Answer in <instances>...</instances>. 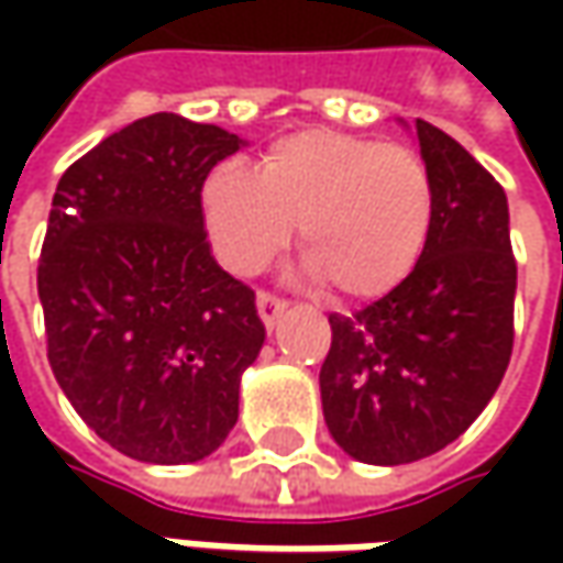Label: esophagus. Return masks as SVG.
<instances>
[{
  "instance_id": "esophagus-1",
  "label": "esophagus",
  "mask_w": 563,
  "mask_h": 563,
  "mask_svg": "<svg viewBox=\"0 0 563 563\" xmlns=\"http://www.w3.org/2000/svg\"><path fill=\"white\" fill-rule=\"evenodd\" d=\"M256 310H260V319H263V325L266 329H275V322L285 316L288 310V300H282V297H275L269 291H260L256 294Z\"/></svg>"
}]
</instances>
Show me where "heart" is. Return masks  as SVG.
I'll list each match as a JSON object with an SVG mask.
<instances>
[{
	"instance_id": "obj_1",
	"label": "heart",
	"mask_w": 563,
	"mask_h": 563,
	"mask_svg": "<svg viewBox=\"0 0 563 563\" xmlns=\"http://www.w3.org/2000/svg\"><path fill=\"white\" fill-rule=\"evenodd\" d=\"M200 200L228 269L247 275L269 263L297 222L300 272L347 300L395 291L432 225V185L417 153L329 128L275 141L256 172L216 165Z\"/></svg>"
}]
</instances>
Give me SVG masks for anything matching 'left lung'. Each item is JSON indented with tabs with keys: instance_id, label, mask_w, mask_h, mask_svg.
I'll list each match as a JSON object with an SVG mask.
<instances>
[{
	"instance_id": "8db88e82",
	"label": "left lung",
	"mask_w": 563,
	"mask_h": 563,
	"mask_svg": "<svg viewBox=\"0 0 563 563\" xmlns=\"http://www.w3.org/2000/svg\"><path fill=\"white\" fill-rule=\"evenodd\" d=\"M432 225L413 272L354 316H329L322 417L360 464L422 461L461 439L514 347L508 197L454 137L417 119Z\"/></svg>"
}]
</instances>
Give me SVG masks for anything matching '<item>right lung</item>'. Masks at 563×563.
I'll use <instances>...</instances> for the list:
<instances>
[{"label":"right lung","mask_w":563,"mask_h":563,"mask_svg":"<svg viewBox=\"0 0 563 563\" xmlns=\"http://www.w3.org/2000/svg\"><path fill=\"white\" fill-rule=\"evenodd\" d=\"M244 141L175 112L121 128L55 187L36 291L77 417L143 464H197L238 422L266 329L212 256L203 181Z\"/></svg>","instance_id":"add662e5"}]
</instances>
